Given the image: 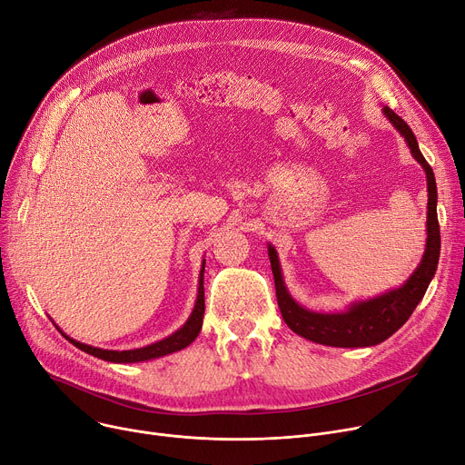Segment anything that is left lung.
<instances>
[{"mask_svg":"<svg viewBox=\"0 0 465 465\" xmlns=\"http://www.w3.org/2000/svg\"><path fill=\"white\" fill-rule=\"evenodd\" d=\"M382 111L388 116V120L395 125V130L404 137L411 155L427 173L429 205H427L425 254L419 267L413 271V274L404 282V285L380 294V297L354 302L349 306V310L340 313H317L302 308L291 297L283 283L276 248L269 244V260L272 267L276 299H278L282 317L294 333L306 337V340L313 343L354 349V347H372L386 341L390 335H393L410 319V315L413 313L420 299L425 297L429 283L434 278L438 269L441 237H440L438 213H436L438 189H436L434 173L430 164L427 163V159L423 157V153H420L417 139L410 130V125L390 107H384Z\"/></svg>","mask_w":465,"mask_h":465,"instance_id":"obj_1","label":"left lung"}]
</instances>
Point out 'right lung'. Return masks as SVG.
Here are the masks:
<instances>
[{"instance_id": "obj_1", "label": "right lung", "mask_w": 465, "mask_h": 465, "mask_svg": "<svg viewBox=\"0 0 465 465\" xmlns=\"http://www.w3.org/2000/svg\"><path fill=\"white\" fill-rule=\"evenodd\" d=\"M203 269H205V262L202 263V271H200V278H198V294H196V302H194V310L191 313V317L187 319V322L176 330L173 335L164 337V340L152 343L148 347L143 349H134V351H107V349H98V347H91L85 343H79L72 337H68L66 333H63L66 340L75 345L79 351L87 352L94 358L105 360V361H113V363H137V361H148L153 358H161L166 354L178 352L185 347H189L196 335L202 330V321H203V312H205V304H203Z\"/></svg>"}]
</instances>
